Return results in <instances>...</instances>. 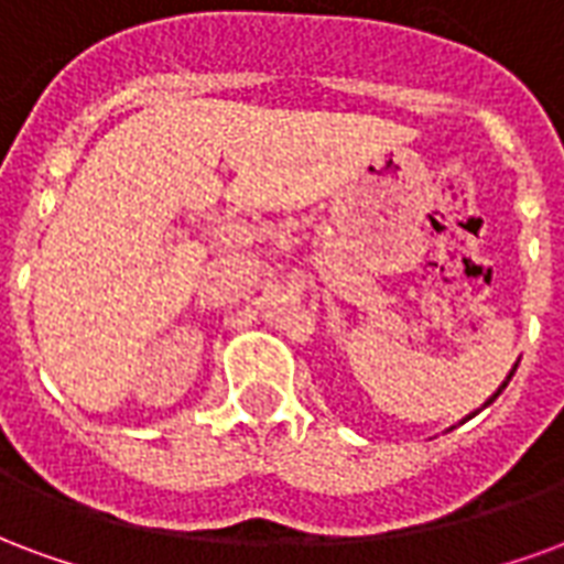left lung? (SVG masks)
<instances>
[{"instance_id": "8db88e82", "label": "left lung", "mask_w": 564, "mask_h": 564, "mask_svg": "<svg viewBox=\"0 0 564 564\" xmlns=\"http://www.w3.org/2000/svg\"><path fill=\"white\" fill-rule=\"evenodd\" d=\"M513 369H517V367H513ZM513 369H511V376H513ZM511 376H508V378H505V384H501V388H499V390H496V393H492V397H490V400H487V402H484V405H490V402H492V400H496V397H499V393H501V390H505V388H508V381H511ZM468 417H471V414H468Z\"/></svg>"}]
</instances>
